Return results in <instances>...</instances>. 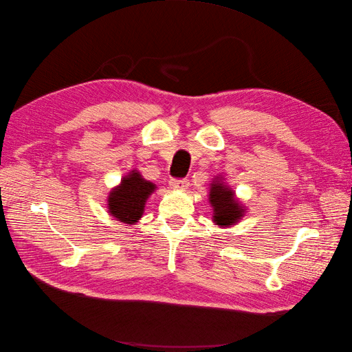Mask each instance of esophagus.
I'll return each instance as SVG.
<instances>
[{"label":"esophagus","mask_w":352,"mask_h":352,"mask_svg":"<svg viewBox=\"0 0 352 352\" xmlns=\"http://www.w3.org/2000/svg\"><path fill=\"white\" fill-rule=\"evenodd\" d=\"M189 185L188 179H172L170 180V186L173 189H186Z\"/></svg>","instance_id":"34e87169"}]
</instances>
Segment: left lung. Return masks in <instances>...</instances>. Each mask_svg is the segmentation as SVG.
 <instances>
[{
  "label": "left lung",
  "instance_id": "left-lung-1",
  "mask_svg": "<svg viewBox=\"0 0 352 352\" xmlns=\"http://www.w3.org/2000/svg\"><path fill=\"white\" fill-rule=\"evenodd\" d=\"M210 202L214 210V221L219 226H230L243 216V208L238 204L232 190L220 180L211 184Z\"/></svg>",
  "mask_w": 352,
  "mask_h": 352
}]
</instances>
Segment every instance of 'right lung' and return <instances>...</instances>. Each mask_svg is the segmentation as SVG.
Returning a JSON list of instances; mask_svg holds the SVG:
<instances>
[{
  "label": "right lung",
  "instance_id": "obj_1",
  "mask_svg": "<svg viewBox=\"0 0 352 352\" xmlns=\"http://www.w3.org/2000/svg\"><path fill=\"white\" fill-rule=\"evenodd\" d=\"M155 185L142 179L138 172H133L122 180L120 186L111 190L109 197V211L122 223L133 225L142 216L145 201Z\"/></svg>",
  "mask_w": 352,
  "mask_h": 352
}]
</instances>
